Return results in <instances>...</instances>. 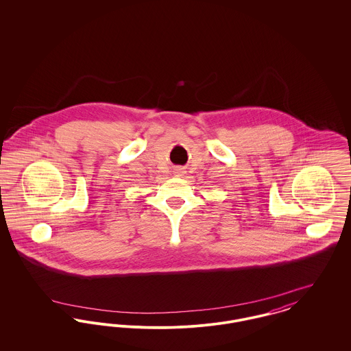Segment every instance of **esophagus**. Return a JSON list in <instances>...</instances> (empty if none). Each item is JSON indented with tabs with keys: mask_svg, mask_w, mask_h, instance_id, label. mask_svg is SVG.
Segmentation results:
<instances>
[{
	"mask_svg": "<svg viewBox=\"0 0 351 351\" xmlns=\"http://www.w3.org/2000/svg\"><path fill=\"white\" fill-rule=\"evenodd\" d=\"M176 173H178V176H182V173H183V172H182V169H178V171H176Z\"/></svg>",
	"mask_w": 351,
	"mask_h": 351,
	"instance_id": "obj_1",
	"label": "esophagus"
}]
</instances>
